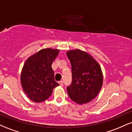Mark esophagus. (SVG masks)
Returning <instances> with one entry per match:
<instances>
[{"label": "esophagus", "mask_w": 132, "mask_h": 132, "mask_svg": "<svg viewBox=\"0 0 132 132\" xmlns=\"http://www.w3.org/2000/svg\"><path fill=\"white\" fill-rule=\"evenodd\" d=\"M58 83L60 84V85L61 86H63V81H58Z\"/></svg>", "instance_id": "34e87169"}]
</instances>
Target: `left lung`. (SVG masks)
Here are the masks:
<instances>
[{"instance_id": "left-lung-1", "label": "left lung", "mask_w": 132, "mask_h": 132, "mask_svg": "<svg viewBox=\"0 0 132 132\" xmlns=\"http://www.w3.org/2000/svg\"><path fill=\"white\" fill-rule=\"evenodd\" d=\"M71 62L72 81L67 87L68 94L79 104L89 102L98 94L103 83L99 64L88 53L79 50L67 52Z\"/></svg>"}]
</instances>
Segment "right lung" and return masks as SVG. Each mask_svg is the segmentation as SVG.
I'll return each mask as SVG.
<instances>
[{
	"label": "right lung",
	"mask_w": 132,
	"mask_h": 132,
	"mask_svg": "<svg viewBox=\"0 0 132 132\" xmlns=\"http://www.w3.org/2000/svg\"><path fill=\"white\" fill-rule=\"evenodd\" d=\"M58 53V50L43 49L25 62L21 73V84L31 101L43 102L50 96L54 87L60 85L54 80L51 68Z\"/></svg>",
	"instance_id": "right-lung-1"
}]
</instances>
